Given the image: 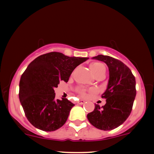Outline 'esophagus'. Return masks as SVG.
<instances>
[{"instance_id": "34e87169", "label": "esophagus", "mask_w": 154, "mask_h": 154, "mask_svg": "<svg viewBox=\"0 0 154 154\" xmlns=\"http://www.w3.org/2000/svg\"><path fill=\"white\" fill-rule=\"evenodd\" d=\"M85 102V100H78V101H77V103L79 104V105H82V104L84 103Z\"/></svg>"}]
</instances>
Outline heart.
Wrapping results in <instances>:
<instances>
[{
    "label": "heart",
    "mask_w": 154,
    "mask_h": 154,
    "mask_svg": "<svg viewBox=\"0 0 154 154\" xmlns=\"http://www.w3.org/2000/svg\"><path fill=\"white\" fill-rule=\"evenodd\" d=\"M104 68H105V66H104V65L101 63L95 62V63H93L91 65V69L92 72H93V75H95L96 73H98V72L101 71V70ZM79 93H80L82 96H87L88 95V93H86V91H85L84 89L79 90Z\"/></svg>",
    "instance_id": "b5f03b06"
}]
</instances>
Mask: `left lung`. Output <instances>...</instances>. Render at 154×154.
Wrapping results in <instances>:
<instances>
[{
    "mask_svg": "<svg viewBox=\"0 0 154 154\" xmlns=\"http://www.w3.org/2000/svg\"><path fill=\"white\" fill-rule=\"evenodd\" d=\"M106 63L109 79L107 88L102 94L106 103L102 107L97 104L87 115L88 121L101 130H114L125 122L131 113L136 95L135 78L131 70L119 60L98 55L92 58Z\"/></svg>",
    "mask_w": 154,
    "mask_h": 154,
    "instance_id": "obj_1",
    "label": "left lung"
}]
</instances>
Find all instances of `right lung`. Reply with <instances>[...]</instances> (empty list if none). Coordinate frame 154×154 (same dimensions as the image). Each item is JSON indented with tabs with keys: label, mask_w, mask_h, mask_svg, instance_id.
Listing matches in <instances>:
<instances>
[{
	"label": "right lung",
	"mask_w": 154,
	"mask_h": 154,
	"mask_svg": "<svg viewBox=\"0 0 154 154\" xmlns=\"http://www.w3.org/2000/svg\"><path fill=\"white\" fill-rule=\"evenodd\" d=\"M89 59L69 57L59 52L41 55L28 65L19 82V100L33 126L46 132L64 125L75 106L66 98H55L60 81L68 82L74 69Z\"/></svg>",
	"instance_id": "obj_1"
}]
</instances>
